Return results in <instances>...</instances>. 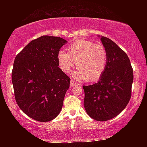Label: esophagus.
Listing matches in <instances>:
<instances>
[{
    "label": "esophagus",
    "instance_id": "1",
    "mask_svg": "<svg viewBox=\"0 0 147 147\" xmlns=\"http://www.w3.org/2000/svg\"><path fill=\"white\" fill-rule=\"evenodd\" d=\"M78 85H79V84H78V82H76L75 80H71V81H70V86H78Z\"/></svg>",
    "mask_w": 147,
    "mask_h": 147
}]
</instances>
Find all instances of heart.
Segmentation results:
<instances>
[{
    "label": "heart",
    "mask_w": 147,
    "mask_h": 147,
    "mask_svg": "<svg viewBox=\"0 0 147 147\" xmlns=\"http://www.w3.org/2000/svg\"><path fill=\"white\" fill-rule=\"evenodd\" d=\"M67 53L61 50L57 61L62 71L69 73L76 62L78 70L74 76L88 82L99 80L105 71L108 62L106 49L101 44L85 39L76 40L67 47Z\"/></svg>",
    "instance_id": "b5f03b06"
}]
</instances>
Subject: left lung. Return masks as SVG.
<instances>
[{"label":"left lung","mask_w":147,"mask_h":147,"mask_svg":"<svg viewBox=\"0 0 147 147\" xmlns=\"http://www.w3.org/2000/svg\"><path fill=\"white\" fill-rule=\"evenodd\" d=\"M108 53L106 69L98 83L83 86L87 114L98 121L118 115L131 98L133 69L126 53L109 38L101 37Z\"/></svg>","instance_id":"obj_1"}]
</instances>
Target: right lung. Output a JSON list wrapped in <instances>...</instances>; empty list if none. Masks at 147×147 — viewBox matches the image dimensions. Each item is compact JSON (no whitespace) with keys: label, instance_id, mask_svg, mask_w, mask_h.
<instances>
[{"label":"right lung","instance_id":"right-lung-1","mask_svg":"<svg viewBox=\"0 0 147 147\" xmlns=\"http://www.w3.org/2000/svg\"><path fill=\"white\" fill-rule=\"evenodd\" d=\"M66 42L59 37L41 36L15 57L12 82L16 102L37 121H51L62 108L70 78L58 67L57 53Z\"/></svg>","mask_w":147,"mask_h":147}]
</instances>
